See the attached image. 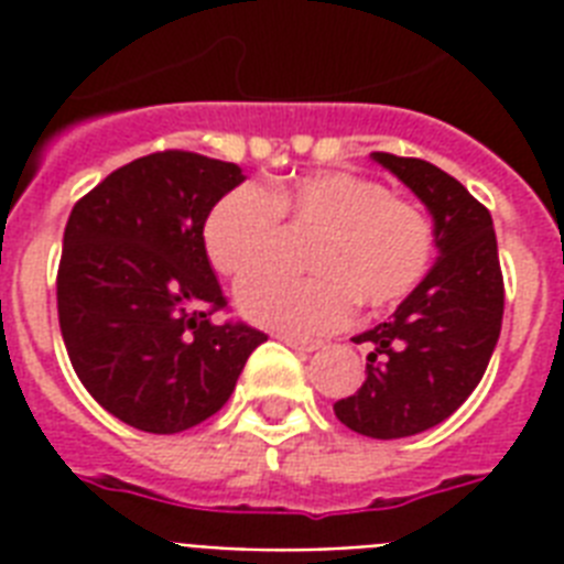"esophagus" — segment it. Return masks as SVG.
<instances>
[{
	"label": "esophagus",
	"instance_id": "obj_1",
	"mask_svg": "<svg viewBox=\"0 0 564 564\" xmlns=\"http://www.w3.org/2000/svg\"><path fill=\"white\" fill-rule=\"evenodd\" d=\"M281 343H286L290 348H295V351H318L322 348V343L318 339H304V336H290V334H281Z\"/></svg>",
	"mask_w": 564,
	"mask_h": 564
}]
</instances>
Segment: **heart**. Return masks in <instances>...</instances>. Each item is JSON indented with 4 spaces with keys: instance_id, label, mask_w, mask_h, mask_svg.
<instances>
[{
    "instance_id": "obj_1",
    "label": "heart",
    "mask_w": 564,
    "mask_h": 564,
    "mask_svg": "<svg viewBox=\"0 0 564 564\" xmlns=\"http://www.w3.org/2000/svg\"><path fill=\"white\" fill-rule=\"evenodd\" d=\"M281 219L318 228L307 254L313 278L254 274L237 286L239 313L290 336L343 327L362 307L403 301L433 260V225L415 202L389 195L354 172H313L272 187L239 184L213 204L202 225L207 260L225 278H246L272 263Z\"/></svg>"
}]
</instances>
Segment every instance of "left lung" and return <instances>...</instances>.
I'll return each mask as SVG.
<instances>
[{
    "label": "left lung",
    "instance_id": "obj_1",
    "mask_svg": "<svg viewBox=\"0 0 564 564\" xmlns=\"http://www.w3.org/2000/svg\"><path fill=\"white\" fill-rule=\"evenodd\" d=\"M433 216L438 260L424 281L354 343L366 380L334 403L336 419L371 438H403L454 415L486 375L503 322V274L491 213L447 172L419 158L371 154Z\"/></svg>",
    "mask_w": 564,
    "mask_h": 564
}]
</instances>
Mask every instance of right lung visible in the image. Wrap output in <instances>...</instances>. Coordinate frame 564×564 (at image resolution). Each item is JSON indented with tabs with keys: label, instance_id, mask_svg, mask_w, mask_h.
Masks as SVG:
<instances>
[{
	"label": "right lung",
	"instance_id": "obj_1",
	"mask_svg": "<svg viewBox=\"0 0 564 564\" xmlns=\"http://www.w3.org/2000/svg\"><path fill=\"white\" fill-rule=\"evenodd\" d=\"M246 181L237 163L154 152L78 198L57 265L66 354L96 401L145 433L219 412L265 334L216 325L228 301L204 251L213 204Z\"/></svg>",
	"mask_w": 564,
	"mask_h": 564
}]
</instances>
